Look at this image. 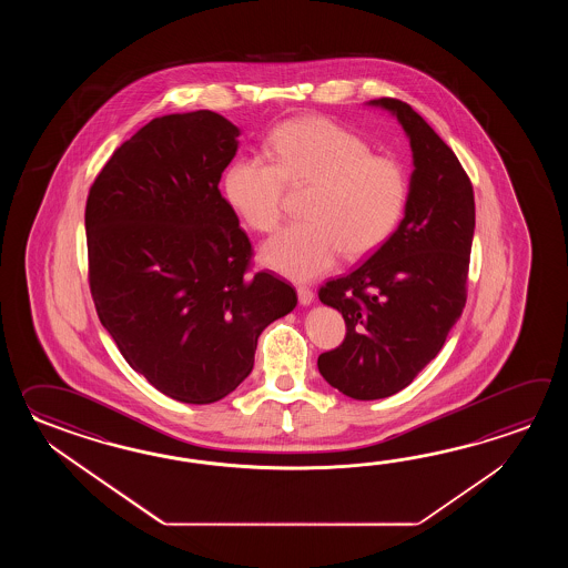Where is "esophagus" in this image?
<instances>
[{
	"label": "esophagus",
	"mask_w": 568,
	"mask_h": 568,
	"mask_svg": "<svg viewBox=\"0 0 568 568\" xmlns=\"http://www.w3.org/2000/svg\"><path fill=\"white\" fill-rule=\"evenodd\" d=\"M296 292H298V301H301L302 306H308V304H313V288H308V286H298Z\"/></svg>",
	"instance_id": "34e87169"
}]
</instances>
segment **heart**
<instances>
[{
  "label": "heart",
  "mask_w": 568,
  "mask_h": 568,
  "mask_svg": "<svg viewBox=\"0 0 568 568\" xmlns=\"http://www.w3.org/2000/svg\"><path fill=\"white\" fill-rule=\"evenodd\" d=\"M270 158L237 160L225 176L231 206L257 233L284 217V194L311 189L306 221L290 225L262 250L267 267L290 280H313L337 264L375 252L396 231L410 196V174L399 158L325 118L280 123Z\"/></svg>",
  "instance_id": "obj_1"
}]
</instances>
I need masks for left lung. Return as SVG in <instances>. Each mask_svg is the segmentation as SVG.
Masks as SVG:
<instances>
[{"mask_svg":"<svg viewBox=\"0 0 568 568\" xmlns=\"http://www.w3.org/2000/svg\"><path fill=\"white\" fill-rule=\"evenodd\" d=\"M372 105L408 133L414 172L398 230L318 290L347 326L337 349L318 355V372L353 399L398 394L443 349L467 302L475 231L473 184L455 152L408 103L382 97Z\"/></svg>","mask_w":568,"mask_h":568,"instance_id":"8db88e82","label":"left lung"}]
</instances>
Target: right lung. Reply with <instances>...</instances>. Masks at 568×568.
<instances>
[{
    "instance_id": "1",
    "label": "right lung",
    "mask_w": 568,
    "mask_h": 568,
    "mask_svg": "<svg viewBox=\"0 0 568 568\" xmlns=\"http://www.w3.org/2000/svg\"><path fill=\"white\" fill-rule=\"evenodd\" d=\"M237 135L209 109L156 118L87 196L97 316L133 372L184 404L240 386L262 331L298 302L286 280L252 272V242L219 191Z\"/></svg>"
}]
</instances>
